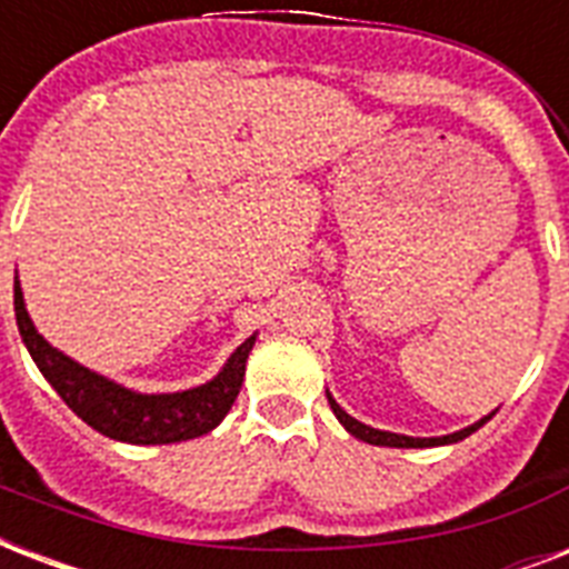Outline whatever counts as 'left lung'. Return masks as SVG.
Returning <instances> with one entry per match:
<instances>
[{"label": "left lung", "instance_id": "obj_1", "mask_svg": "<svg viewBox=\"0 0 569 569\" xmlns=\"http://www.w3.org/2000/svg\"><path fill=\"white\" fill-rule=\"evenodd\" d=\"M328 401H330V410H333V416L339 419V425L346 428L351 437H357V440L369 442V446H389V449H433V446H451V442H460L467 440L469 433H476L478 428L485 422H490L493 419V413L481 416L478 422L467 425V428H460V431L455 433H442V437H407V433H392V431H380V428H372V425L360 422V419H355L351 413H346L342 407H339V401L328 392Z\"/></svg>", "mask_w": 569, "mask_h": 569}]
</instances>
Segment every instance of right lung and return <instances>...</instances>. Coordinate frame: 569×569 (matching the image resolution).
Listing matches in <instances>:
<instances>
[{"label":"right lung","mask_w":569,"mask_h":569,"mask_svg":"<svg viewBox=\"0 0 569 569\" xmlns=\"http://www.w3.org/2000/svg\"><path fill=\"white\" fill-rule=\"evenodd\" d=\"M13 312H17V328L31 360L58 396L64 398V405L82 422L91 425L93 431L106 433L111 440L129 442V446H168V442L194 440L218 428L239 396L244 366L257 342V333L244 339L227 357L221 372L200 387L177 389V392H138L93 372L88 366L76 363L73 357L49 346L26 310L20 277L13 280Z\"/></svg>","instance_id":"add662e5"}]
</instances>
